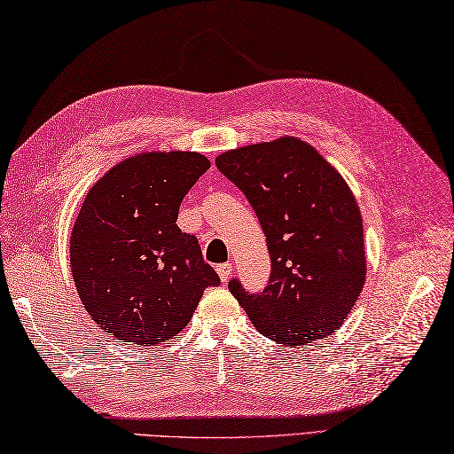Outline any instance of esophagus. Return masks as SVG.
<instances>
[{"instance_id": "1", "label": "esophagus", "mask_w": 454, "mask_h": 454, "mask_svg": "<svg viewBox=\"0 0 454 454\" xmlns=\"http://www.w3.org/2000/svg\"><path fill=\"white\" fill-rule=\"evenodd\" d=\"M231 273H233V263H221V265H217V275H219V279L223 281V283H227L231 279Z\"/></svg>"}]
</instances>
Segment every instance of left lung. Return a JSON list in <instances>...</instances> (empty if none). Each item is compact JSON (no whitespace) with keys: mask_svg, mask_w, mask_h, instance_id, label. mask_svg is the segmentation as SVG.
Segmentation results:
<instances>
[{"mask_svg":"<svg viewBox=\"0 0 454 454\" xmlns=\"http://www.w3.org/2000/svg\"><path fill=\"white\" fill-rule=\"evenodd\" d=\"M215 165L248 198L271 256L260 294L229 283L254 327L289 347L333 333L368 273L360 207L347 181L296 137L227 150Z\"/></svg>","mask_w":454,"mask_h":454,"instance_id":"obj_1","label":"left lung"}]
</instances>
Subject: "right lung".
<instances>
[{"mask_svg":"<svg viewBox=\"0 0 454 454\" xmlns=\"http://www.w3.org/2000/svg\"><path fill=\"white\" fill-rule=\"evenodd\" d=\"M209 165L198 152H140L84 196L69 245L73 279L98 327L123 345L173 339L219 285L196 237L176 227L184 194Z\"/></svg>","mask_w":454,"mask_h":454,"instance_id":"add662e5","label":"right lung"}]
</instances>
